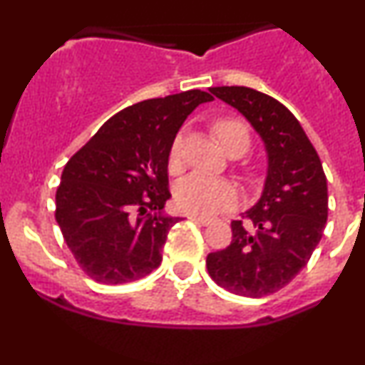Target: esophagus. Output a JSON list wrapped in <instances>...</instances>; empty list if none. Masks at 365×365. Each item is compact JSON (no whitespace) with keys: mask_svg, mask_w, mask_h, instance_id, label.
I'll list each match as a JSON object with an SVG mask.
<instances>
[{"mask_svg":"<svg viewBox=\"0 0 365 365\" xmlns=\"http://www.w3.org/2000/svg\"><path fill=\"white\" fill-rule=\"evenodd\" d=\"M190 220H192V221H195V223H199V225H204V226L209 225V223H211V221H212V220H209V217L197 216V215H192V216H190Z\"/></svg>","mask_w":365,"mask_h":365,"instance_id":"esophagus-1","label":"esophagus"}]
</instances>
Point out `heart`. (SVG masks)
Instances as JSON below:
<instances>
[{
    "label": "heart",
    "instance_id": "b5f03b06",
    "mask_svg": "<svg viewBox=\"0 0 365 365\" xmlns=\"http://www.w3.org/2000/svg\"><path fill=\"white\" fill-rule=\"evenodd\" d=\"M215 133L225 150L240 145L249 149V130L242 121L223 118L215 123ZM182 154V137H177L171 145V163H177ZM175 199L180 209L192 215L212 216L233 207L237 202V190L226 180L194 173L178 183Z\"/></svg>",
    "mask_w": 365,
    "mask_h": 365
}]
</instances>
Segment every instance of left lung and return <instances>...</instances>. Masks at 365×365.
Listing matches in <instances>:
<instances>
[{
	"instance_id": "1",
	"label": "left lung",
	"mask_w": 365,
	"mask_h": 365,
	"mask_svg": "<svg viewBox=\"0 0 365 365\" xmlns=\"http://www.w3.org/2000/svg\"><path fill=\"white\" fill-rule=\"evenodd\" d=\"M264 142L267 173L262 194L244 220L232 221V244L211 252L209 276L242 297L282 290L307 266L328 220V183L316 149L299 120L282 103L250 87H211Z\"/></svg>"
}]
</instances>
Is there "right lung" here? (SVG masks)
Masks as SVG:
<instances>
[{"instance_id":"add662e5","label":"right lung","mask_w":365,"mask_h":365,"mask_svg":"<svg viewBox=\"0 0 365 365\" xmlns=\"http://www.w3.org/2000/svg\"><path fill=\"white\" fill-rule=\"evenodd\" d=\"M212 101L202 91L145 99L111 116L70 158L56 190V221L75 261L104 284L135 282L163 261L171 145L187 116Z\"/></svg>"}]
</instances>
